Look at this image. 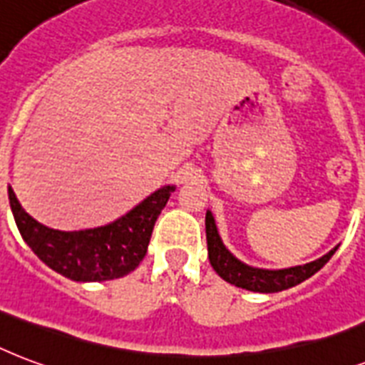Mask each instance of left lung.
Returning <instances> with one entry per match:
<instances>
[{"instance_id":"obj_1","label":"left lung","mask_w":365,"mask_h":365,"mask_svg":"<svg viewBox=\"0 0 365 365\" xmlns=\"http://www.w3.org/2000/svg\"><path fill=\"white\" fill-rule=\"evenodd\" d=\"M205 236H207L209 262H211L215 272L228 284L242 287V289L257 291V293H278V291L289 289L293 285H299L304 279H309L310 276H314L331 259V255L339 247V245H335L329 253L316 259V261L307 262V264L268 270V268L245 264L227 250V245L222 244L221 236H219L211 211L205 213Z\"/></svg>"}]
</instances>
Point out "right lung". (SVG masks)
Wrapping results in <instances>:
<instances>
[{
    "mask_svg": "<svg viewBox=\"0 0 365 365\" xmlns=\"http://www.w3.org/2000/svg\"><path fill=\"white\" fill-rule=\"evenodd\" d=\"M173 190V185L162 186L114 222L74 232L36 221L22 209L11 186L9 203L22 240L47 267L74 282H104L127 276L138 267Z\"/></svg>",
    "mask_w": 365,
    "mask_h": 365,
    "instance_id": "1",
    "label": "right lung"
}]
</instances>
